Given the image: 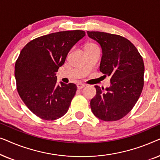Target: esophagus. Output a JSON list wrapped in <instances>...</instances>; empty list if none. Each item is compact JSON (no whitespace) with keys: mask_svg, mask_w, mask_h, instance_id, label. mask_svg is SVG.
I'll list each match as a JSON object with an SVG mask.
<instances>
[{"mask_svg":"<svg viewBox=\"0 0 160 160\" xmlns=\"http://www.w3.org/2000/svg\"><path fill=\"white\" fill-rule=\"evenodd\" d=\"M85 86H86V85H85L84 84H82V83H78V84H77V88L79 89L84 88Z\"/></svg>","mask_w":160,"mask_h":160,"instance_id":"esophagus-1","label":"esophagus"}]
</instances>
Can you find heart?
<instances>
[{
  "label": "heart",
  "instance_id": "obj_1",
  "mask_svg": "<svg viewBox=\"0 0 160 160\" xmlns=\"http://www.w3.org/2000/svg\"><path fill=\"white\" fill-rule=\"evenodd\" d=\"M97 47V46L93 44V43H88V44L86 46V47H85V49H86V48H92V47Z\"/></svg>",
  "mask_w": 160,
  "mask_h": 160
}]
</instances>
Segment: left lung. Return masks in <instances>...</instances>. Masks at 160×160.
I'll use <instances>...</instances> for the list:
<instances>
[{
	"label": "left lung",
	"mask_w": 160,
	"mask_h": 160,
	"mask_svg": "<svg viewBox=\"0 0 160 160\" xmlns=\"http://www.w3.org/2000/svg\"><path fill=\"white\" fill-rule=\"evenodd\" d=\"M89 38L102 49L100 71L111 76V86L105 89L95 86L96 95L91 109L98 119L117 121L132 110L143 87L144 63L136 47L119 35L87 31Z\"/></svg>",
	"instance_id": "8db88e82"
}]
</instances>
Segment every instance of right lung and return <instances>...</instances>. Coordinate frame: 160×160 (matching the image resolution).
<instances>
[{"mask_svg": "<svg viewBox=\"0 0 160 160\" xmlns=\"http://www.w3.org/2000/svg\"><path fill=\"white\" fill-rule=\"evenodd\" d=\"M85 36L83 30L53 32L26 44L15 64L17 89L26 106L37 117L55 120L68 110L76 85L57 84L56 72L72 47Z\"/></svg>", "mask_w": 160, "mask_h": 160, "instance_id": "obj_1", "label": "right lung"}]
</instances>
